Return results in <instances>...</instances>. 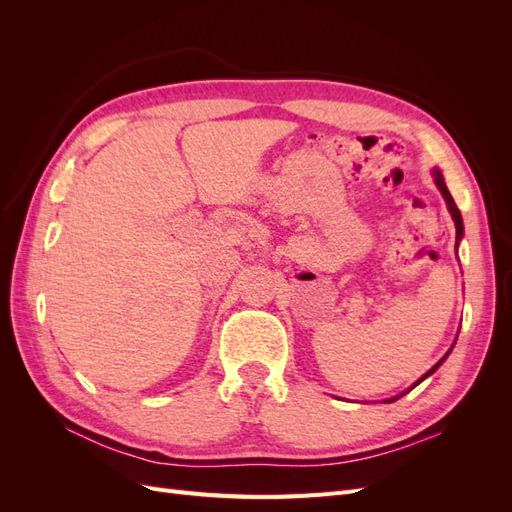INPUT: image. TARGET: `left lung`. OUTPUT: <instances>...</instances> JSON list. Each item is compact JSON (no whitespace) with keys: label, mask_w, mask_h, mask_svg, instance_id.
Returning a JSON list of instances; mask_svg holds the SVG:
<instances>
[{"label":"left lung","mask_w":512,"mask_h":512,"mask_svg":"<svg viewBox=\"0 0 512 512\" xmlns=\"http://www.w3.org/2000/svg\"><path fill=\"white\" fill-rule=\"evenodd\" d=\"M431 175H433V181H436V185H438V190L442 192V196H444V200H446V207H448V213H451V218H453V222H455V228H457V243H455V247L459 245V241H461V237H463V220H461V213H459V209H457V205H455V200H453V196H451V192H448V188H446V183H444V177H442V170L440 168H433L431 170ZM455 346V344H453ZM453 346H451V350H453ZM451 350H448L444 356H442V359L436 363V365H433L429 371H427V374H423L421 378H418L412 386H410V389L408 391H404V393H401V395H397V397H391V399H386V404H391V401H395V399H399V397H404L406 393H410L412 389H414V386H418V384H421L425 378H429L431 374H433V371H436L444 361H446V356L448 354H451Z\"/></svg>","instance_id":"obj_1"}]
</instances>
